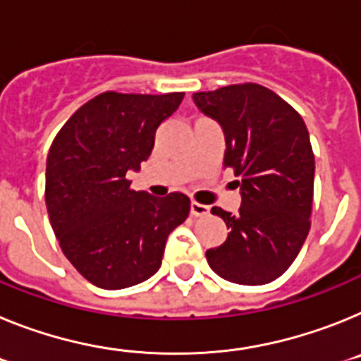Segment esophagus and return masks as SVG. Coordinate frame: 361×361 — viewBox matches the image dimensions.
<instances>
[{
    "instance_id": "obj_1",
    "label": "esophagus",
    "mask_w": 361,
    "mask_h": 361,
    "mask_svg": "<svg viewBox=\"0 0 361 361\" xmlns=\"http://www.w3.org/2000/svg\"><path fill=\"white\" fill-rule=\"evenodd\" d=\"M190 214L192 216H207L209 214V207L203 205V203H198V202H192L190 203Z\"/></svg>"
}]
</instances>
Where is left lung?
<instances>
[{
    "instance_id": "left-lung-1",
    "label": "left lung",
    "mask_w": 361,
    "mask_h": 361,
    "mask_svg": "<svg viewBox=\"0 0 361 361\" xmlns=\"http://www.w3.org/2000/svg\"><path fill=\"white\" fill-rule=\"evenodd\" d=\"M205 116L225 134L224 165L240 185L238 214L212 207L224 219L227 240L205 252L212 271L240 285L280 278L311 228L314 154L302 116L256 83L194 92Z\"/></svg>"
}]
</instances>
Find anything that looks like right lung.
Masks as SVG:
<instances>
[{
    "mask_svg": "<svg viewBox=\"0 0 361 361\" xmlns=\"http://www.w3.org/2000/svg\"><path fill=\"white\" fill-rule=\"evenodd\" d=\"M183 96L103 92L80 106L50 145V225L68 262L96 287L116 290L149 280L169 234L189 216L185 194L156 198L127 180L149 159L156 130Z\"/></svg>",
    "mask_w": 361,
    "mask_h": 361,
    "instance_id": "1",
    "label": "right lung"
}]
</instances>
